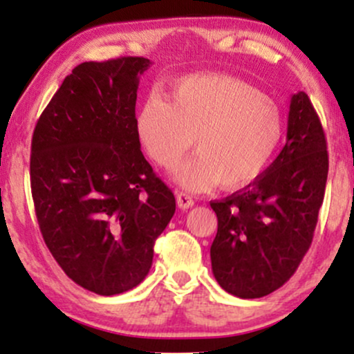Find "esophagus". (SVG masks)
Instances as JSON below:
<instances>
[{"label":"esophagus","instance_id":"obj_1","mask_svg":"<svg viewBox=\"0 0 354 354\" xmlns=\"http://www.w3.org/2000/svg\"><path fill=\"white\" fill-rule=\"evenodd\" d=\"M176 203L181 209H188L194 205V200L188 193H183V191H180V193H176Z\"/></svg>","mask_w":354,"mask_h":354}]
</instances>
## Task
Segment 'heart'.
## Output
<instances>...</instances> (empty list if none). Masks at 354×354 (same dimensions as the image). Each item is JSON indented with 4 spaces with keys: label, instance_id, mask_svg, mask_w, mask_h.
<instances>
[{
    "label": "heart",
    "instance_id": "obj_1",
    "mask_svg": "<svg viewBox=\"0 0 354 354\" xmlns=\"http://www.w3.org/2000/svg\"><path fill=\"white\" fill-rule=\"evenodd\" d=\"M149 158L171 169L193 145L196 153L174 173L191 191L221 183L238 189L259 176L278 149L283 115L253 84L226 75L186 76L169 88V101L149 95L136 116Z\"/></svg>",
    "mask_w": 354,
    "mask_h": 354
}]
</instances>
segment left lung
Returning a JSON list of instances; mask_svg holds the SVG:
<instances>
[{
    "instance_id": "left-lung-1",
    "label": "left lung",
    "mask_w": 354,
    "mask_h": 354,
    "mask_svg": "<svg viewBox=\"0 0 354 354\" xmlns=\"http://www.w3.org/2000/svg\"><path fill=\"white\" fill-rule=\"evenodd\" d=\"M326 138L304 91L291 96L286 145L265 173L221 201H211L218 233L211 268L238 298L281 288L310 250L328 178Z\"/></svg>"
}]
</instances>
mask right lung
Instances as JSON below:
<instances>
[{"label": "right lung", "instance_id": "right-lung-1", "mask_svg": "<svg viewBox=\"0 0 354 354\" xmlns=\"http://www.w3.org/2000/svg\"><path fill=\"white\" fill-rule=\"evenodd\" d=\"M149 59L86 61L36 123L30 178L44 243L68 278L101 296L145 279L176 209L141 153L136 91Z\"/></svg>", "mask_w": 354, "mask_h": 354}]
</instances>
